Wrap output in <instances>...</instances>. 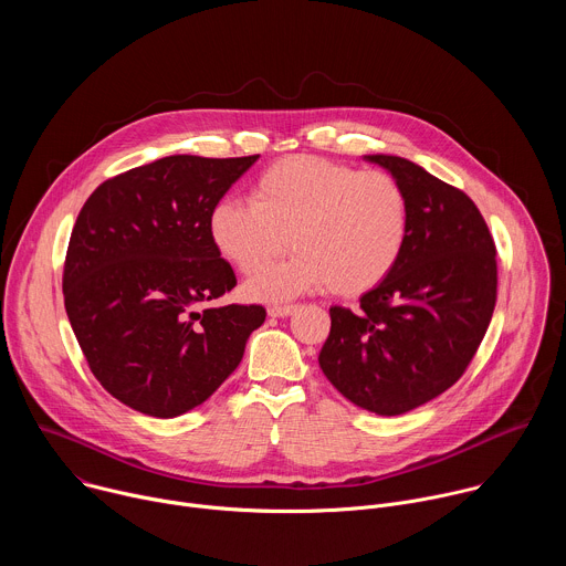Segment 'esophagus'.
<instances>
[{
    "label": "esophagus",
    "instance_id": "esophagus-1",
    "mask_svg": "<svg viewBox=\"0 0 566 566\" xmlns=\"http://www.w3.org/2000/svg\"><path fill=\"white\" fill-rule=\"evenodd\" d=\"M295 311H297V304H273V306H269V315H273V317H286Z\"/></svg>",
    "mask_w": 566,
    "mask_h": 566
}]
</instances>
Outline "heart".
<instances>
[{
  "label": "heart",
  "instance_id": "b5f03b06",
  "mask_svg": "<svg viewBox=\"0 0 566 566\" xmlns=\"http://www.w3.org/2000/svg\"><path fill=\"white\" fill-rule=\"evenodd\" d=\"M410 234V199L396 177L338 160L295 154L275 160L251 199H221L210 212L217 251L255 275L289 251L286 264L258 275L249 293L284 300L325 286L360 295L398 264Z\"/></svg>",
  "mask_w": 566,
  "mask_h": 566
}]
</instances>
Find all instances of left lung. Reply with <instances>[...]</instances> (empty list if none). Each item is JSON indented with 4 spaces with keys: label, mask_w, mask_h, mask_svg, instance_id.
<instances>
[{
    "label": "left lung",
    "mask_w": 566,
    "mask_h": 566,
    "mask_svg": "<svg viewBox=\"0 0 566 566\" xmlns=\"http://www.w3.org/2000/svg\"><path fill=\"white\" fill-rule=\"evenodd\" d=\"M406 188L410 234L394 271L332 306L319 367L354 406L410 412L452 387L474 358L497 302V249L474 201L400 156H367Z\"/></svg>",
    "instance_id": "1"
}]
</instances>
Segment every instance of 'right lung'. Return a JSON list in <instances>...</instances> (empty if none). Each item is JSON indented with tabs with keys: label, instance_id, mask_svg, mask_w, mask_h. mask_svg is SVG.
Here are the masks:
<instances>
[{
	"label": "right lung",
	"instance_id": "1",
	"mask_svg": "<svg viewBox=\"0 0 566 566\" xmlns=\"http://www.w3.org/2000/svg\"><path fill=\"white\" fill-rule=\"evenodd\" d=\"M258 158H158L101 184L75 219L64 308L92 374L136 412L201 406L266 319L260 304L208 306L237 286L210 212Z\"/></svg>",
	"mask_w": 566,
	"mask_h": 566
}]
</instances>
